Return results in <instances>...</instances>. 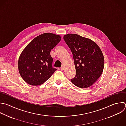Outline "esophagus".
Wrapping results in <instances>:
<instances>
[{
    "label": "esophagus",
    "mask_w": 126,
    "mask_h": 126,
    "mask_svg": "<svg viewBox=\"0 0 126 126\" xmlns=\"http://www.w3.org/2000/svg\"><path fill=\"white\" fill-rule=\"evenodd\" d=\"M63 69H64L63 66H62L61 67V70L62 71H63Z\"/></svg>",
    "instance_id": "obj_1"
}]
</instances>
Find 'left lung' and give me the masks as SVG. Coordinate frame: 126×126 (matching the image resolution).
<instances>
[{"instance_id": "obj_1", "label": "left lung", "mask_w": 126, "mask_h": 126, "mask_svg": "<svg viewBox=\"0 0 126 126\" xmlns=\"http://www.w3.org/2000/svg\"><path fill=\"white\" fill-rule=\"evenodd\" d=\"M63 39L71 51L76 69L71 82L80 88L90 87L103 72L104 59L101 50L93 40L78 34H66Z\"/></svg>"}]
</instances>
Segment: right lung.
Wrapping results in <instances>:
<instances>
[{"label":"right lung","mask_w":126,"mask_h":126,"mask_svg":"<svg viewBox=\"0 0 126 126\" xmlns=\"http://www.w3.org/2000/svg\"><path fill=\"white\" fill-rule=\"evenodd\" d=\"M61 37L51 33H43L34 38L23 50L18 61L20 75L28 84H43L57 70L53 68L50 52Z\"/></svg>","instance_id":"add662e5"}]
</instances>
